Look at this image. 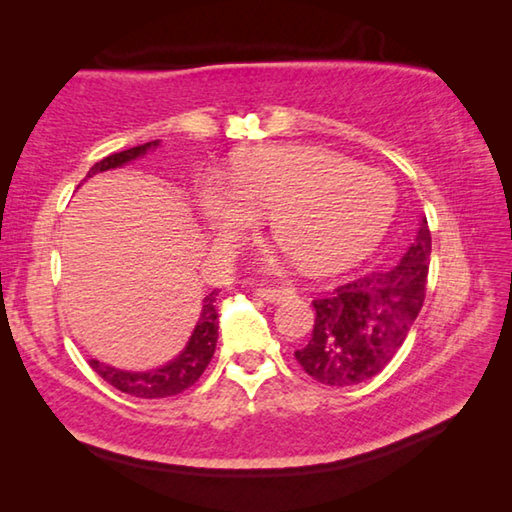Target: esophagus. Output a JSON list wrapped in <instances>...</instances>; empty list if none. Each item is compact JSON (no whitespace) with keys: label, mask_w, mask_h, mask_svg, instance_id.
<instances>
[{"label":"esophagus","mask_w":512,"mask_h":512,"mask_svg":"<svg viewBox=\"0 0 512 512\" xmlns=\"http://www.w3.org/2000/svg\"><path fill=\"white\" fill-rule=\"evenodd\" d=\"M255 293H257V298L277 305V302H284L287 298H291L296 291H293L291 287H259Z\"/></svg>","instance_id":"esophagus-1"}]
</instances>
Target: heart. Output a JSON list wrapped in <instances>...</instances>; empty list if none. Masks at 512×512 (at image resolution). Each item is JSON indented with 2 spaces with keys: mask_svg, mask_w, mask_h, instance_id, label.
<instances>
[{
  "mask_svg": "<svg viewBox=\"0 0 512 512\" xmlns=\"http://www.w3.org/2000/svg\"><path fill=\"white\" fill-rule=\"evenodd\" d=\"M196 210L219 244H230L255 214H271L284 257L316 268H339L377 244L395 210V185L384 171L354 164L318 146H273L248 155L230 183L203 173L194 187Z\"/></svg>",
  "mask_w": 512,
  "mask_h": 512,
  "instance_id": "1",
  "label": "heart"
}]
</instances>
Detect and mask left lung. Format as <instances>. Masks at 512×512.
I'll return each mask as SVG.
<instances>
[{
  "mask_svg": "<svg viewBox=\"0 0 512 512\" xmlns=\"http://www.w3.org/2000/svg\"><path fill=\"white\" fill-rule=\"evenodd\" d=\"M431 232L418 235L400 262L368 271L314 300V332L296 359L320 384L354 386L384 370L402 348L427 291Z\"/></svg>",
  "mask_w": 512,
  "mask_h": 512,
  "instance_id": "1",
  "label": "left lung"
}]
</instances>
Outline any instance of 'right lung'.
Wrapping results in <instances>:
<instances>
[{"mask_svg":"<svg viewBox=\"0 0 512 512\" xmlns=\"http://www.w3.org/2000/svg\"><path fill=\"white\" fill-rule=\"evenodd\" d=\"M160 140L146 142L140 146H133V149L112 153L108 158L99 160L94 167L88 171L85 180L97 176L101 171L124 167V164L133 162L137 158H144L151 149H158ZM216 296L219 291L207 293L203 300L201 316H198V323L194 327L192 336H189L187 345L178 357H173L169 363H164L160 368L153 370H121L115 366H108V363L90 359L92 370L97 372L99 377L108 381L110 386H115L117 391L133 395V397H144V400H155V397H171L183 393L185 388L194 386L198 377L203 375L207 363L212 361V354L216 348V339H219V311H216Z\"/></svg>","mask_w":512,"mask_h":512,"instance_id":"obj_1","label":"right lung"}]
</instances>
